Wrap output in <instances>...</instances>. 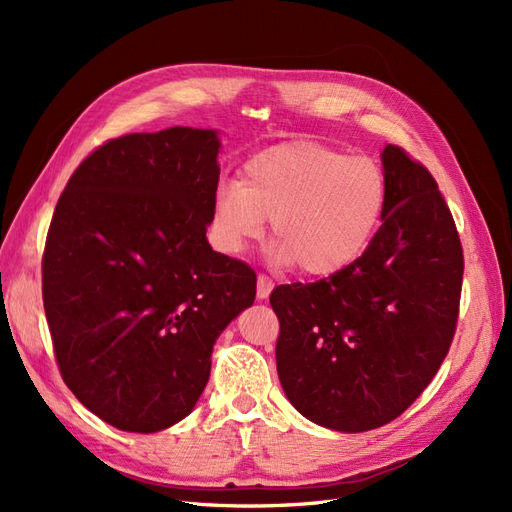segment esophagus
Instances as JSON below:
<instances>
[{"instance_id":"esophagus-1","label":"esophagus","mask_w":512,"mask_h":512,"mask_svg":"<svg viewBox=\"0 0 512 512\" xmlns=\"http://www.w3.org/2000/svg\"><path fill=\"white\" fill-rule=\"evenodd\" d=\"M271 290H273V280H271V277L269 275H258V290H256L258 299H267Z\"/></svg>"}]
</instances>
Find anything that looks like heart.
Instances as JSON below:
<instances>
[{"label":"heart","mask_w":512,"mask_h":512,"mask_svg":"<svg viewBox=\"0 0 512 512\" xmlns=\"http://www.w3.org/2000/svg\"><path fill=\"white\" fill-rule=\"evenodd\" d=\"M389 192V175L374 158L318 143H288L254 156L243 181L220 183L213 230L222 250L241 252L271 220L280 265L297 262L309 275H331L367 250Z\"/></svg>","instance_id":"1"}]
</instances>
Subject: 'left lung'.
Masks as SVG:
<instances>
[{"instance_id":"1","label":"left lung","mask_w":512,"mask_h":512,"mask_svg":"<svg viewBox=\"0 0 512 512\" xmlns=\"http://www.w3.org/2000/svg\"><path fill=\"white\" fill-rule=\"evenodd\" d=\"M389 205L352 265L271 292L277 376L290 404L335 431L404 414L438 374L459 318L463 247L438 183L386 145Z\"/></svg>"}]
</instances>
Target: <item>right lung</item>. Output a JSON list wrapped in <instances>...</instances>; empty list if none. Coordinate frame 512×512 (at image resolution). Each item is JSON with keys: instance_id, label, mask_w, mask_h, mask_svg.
<instances>
[{"instance_id": "obj_1", "label": "right lung", "mask_w": 512, "mask_h": 512, "mask_svg": "<svg viewBox=\"0 0 512 512\" xmlns=\"http://www.w3.org/2000/svg\"><path fill=\"white\" fill-rule=\"evenodd\" d=\"M213 130L111 138L74 170L42 254V301L59 374L123 431L188 416L211 350L256 299V273L205 237L218 192Z\"/></svg>"}]
</instances>
